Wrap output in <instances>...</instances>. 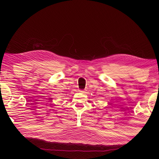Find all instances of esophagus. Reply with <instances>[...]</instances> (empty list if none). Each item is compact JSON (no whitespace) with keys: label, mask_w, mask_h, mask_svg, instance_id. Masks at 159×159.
<instances>
[{"label":"esophagus","mask_w":159,"mask_h":159,"mask_svg":"<svg viewBox=\"0 0 159 159\" xmlns=\"http://www.w3.org/2000/svg\"><path fill=\"white\" fill-rule=\"evenodd\" d=\"M81 93H84V92H85V91H84V90H81Z\"/></svg>","instance_id":"1"}]
</instances>
